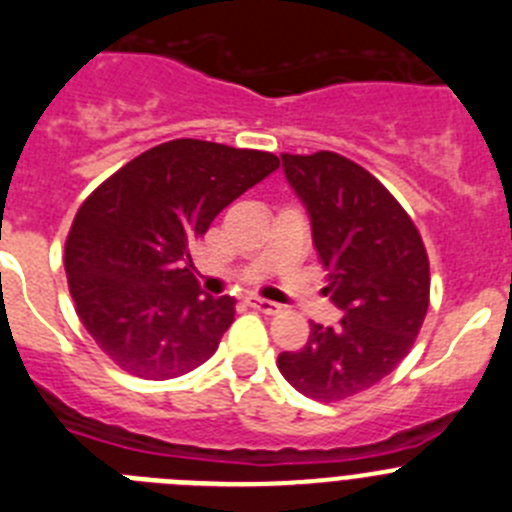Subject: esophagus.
Returning <instances> with one entry per match:
<instances>
[{"instance_id": "esophagus-1", "label": "esophagus", "mask_w": 512, "mask_h": 512, "mask_svg": "<svg viewBox=\"0 0 512 512\" xmlns=\"http://www.w3.org/2000/svg\"><path fill=\"white\" fill-rule=\"evenodd\" d=\"M247 306L255 308V311H260V313H280V306H278V303L267 301V298L250 296V298H247Z\"/></svg>"}]
</instances>
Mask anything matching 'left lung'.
Wrapping results in <instances>:
<instances>
[{"label": "left lung", "mask_w": 512, "mask_h": 512, "mask_svg": "<svg viewBox=\"0 0 512 512\" xmlns=\"http://www.w3.org/2000/svg\"><path fill=\"white\" fill-rule=\"evenodd\" d=\"M283 173L311 219L329 270L336 326L280 352L278 370L306 398L334 403L372 388L411 352L428 311V255L411 216L362 165L321 150L283 155Z\"/></svg>", "instance_id": "1"}]
</instances>
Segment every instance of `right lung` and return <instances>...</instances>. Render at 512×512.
Returning a JSON list of instances; mask_svg holds the SVG:
<instances>
[{"mask_svg": "<svg viewBox=\"0 0 512 512\" xmlns=\"http://www.w3.org/2000/svg\"><path fill=\"white\" fill-rule=\"evenodd\" d=\"M278 165L273 153L170 140L81 204L66 239L68 288L78 319L114 365L170 380L216 352L234 321V298L206 296L188 247Z\"/></svg>", "mask_w": 512, "mask_h": 512, "instance_id": "right-lung-1", "label": "right lung"}]
</instances>
